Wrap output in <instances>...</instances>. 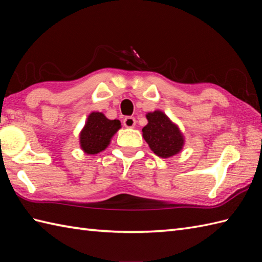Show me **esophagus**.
I'll return each instance as SVG.
<instances>
[{"label": "esophagus", "mask_w": 262, "mask_h": 262, "mask_svg": "<svg viewBox=\"0 0 262 262\" xmlns=\"http://www.w3.org/2000/svg\"><path fill=\"white\" fill-rule=\"evenodd\" d=\"M123 125L126 127H133L136 125V119L133 116H126L123 120Z\"/></svg>", "instance_id": "34e87169"}]
</instances>
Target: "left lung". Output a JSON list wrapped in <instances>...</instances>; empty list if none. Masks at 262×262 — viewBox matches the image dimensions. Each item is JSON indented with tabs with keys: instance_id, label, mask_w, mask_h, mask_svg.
Segmentation results:
<instances>
[{
	"instance_id": "obj_1",
	"label": "left lung",
	"mask_w": 262,
	"mask_h": 262,
	"mask_svg": "<svg viewBox=\"0 0 262 262\" xmlns=\"http://www.w3.org/2000/svg\"><path fill=\"white\" fill-rule=\"evenodd\" d=\"M148 124L142 129L144 140L154 152L161 158L179 152L184 144V139L178 127L171 123L167 115L160 111L147 114Z\"/></svg>"
}]
</instances>
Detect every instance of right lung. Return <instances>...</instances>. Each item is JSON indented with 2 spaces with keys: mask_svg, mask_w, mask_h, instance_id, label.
<instances>
[{
  "mask_svg": "<svg viewBox=\"0 0 262 262\" xmlns=\"http://www.w3.org/2000/svg\"><path fill=\"white\" fill-rule=\"evenodd\" d=\"M120 127L119 120H108L98 112L92 113L80 133V147L86 154H98L107 147L110 139Z\"/></svg>",
  "mask_w": 262,
  "mask_h": 262,
  "instance_id": "obj_1",
  "label": "right lung"
}]
</instances>
